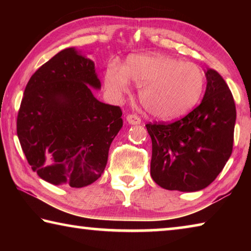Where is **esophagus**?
Listing matches in <instances>:
<instances>
[{
    "label": "esophagus",
    "instance_id": "obj_1",
    "mask_svg": "<svg viewBox=\"0 0 251 251\" xmlns=\"http://www.w3.org/2000/svg\"><path fill=\"white\" fill-rule=\"evenodd\" d=\"M126 120H127V122H128V124H130V125H138V124H141V122H142L141 118H139L137 115H135V114H129V115H127Z\"/></svg>",
    "mask_w": 251,
    "mask_h": 251
}]
</instances>
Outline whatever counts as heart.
Here are the masks:
<instances>
[{
  "label": "heart",
  "mask_w": 251,
  "mask_h": 251,
  "mask_svg": "<svg viewBox=\"0 0 251 251\" xmlns=\"http://www.w3.org/2000/svg\"><path fill=\"white\" fill-rule=\"evenodd\" d=\"M138 86V97L151 116L172 121L186 115L201 100L205 73L198 65L164 54L133 55L122 67L110 63L104 85L110 95L122 97Z\"/></svg>",
  "instance_id": "b5f03b06"
}]
</instances>
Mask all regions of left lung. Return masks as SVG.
<instances>
[{"instance_id":"1","label":"left lung","mask_w":251,"mask_h":251,"mask_svg":"<svg viewBox=\"0 0 251 251\" xmlns=\"http://www.w3.org/2000/svg\"><path fill=\"white\" fill-rule=\"evenodd\" d=\"M201 103L171 124L146 125L151 138V175L168 190L197 192L216 179L231 155L235 100L215 70L206 72Z\"/></svg>"}]
</instances>
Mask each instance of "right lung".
<instances>
[{"label": "right lung", "mask_w": 251, "mask_h": 251, "mask_svg": "<svg viewBox=\"0 0 251 251\" xmlns=\"http://www.w3.org/2000/svg\"><path fill=\"white\" fill-rule=\"evenodd\" d=\"M91 87L100 88L94 62L74 48L42 65L25 87L18 137L33 171L50 184L80 188L104 173L123 113Z\"/></svg>", "instance_id": "1"}]
</instances>
